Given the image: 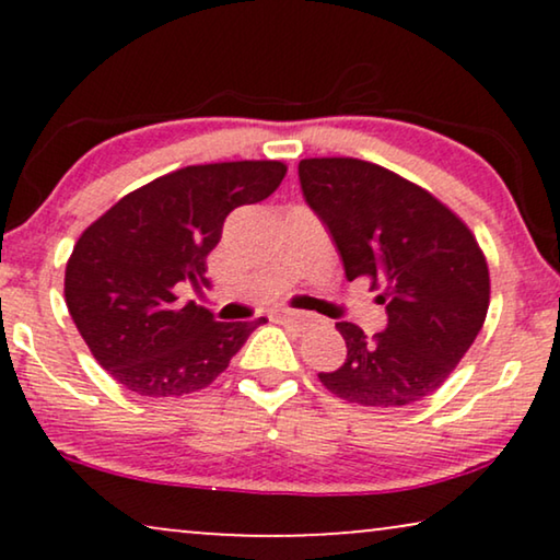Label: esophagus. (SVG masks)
<instances>
[{"label": "esophagus", "mask_w": 560, "mask_h": 560, "mask_svg": "<svg viewBox=\"0 0 560 560\" xmlns=\"http://www.w3.org/2000/svg\"><path fill=\"white\" fill-rule=\"evenodd\" d=\"M275 318H278V320H290V324H295L298 328H308V326L313 324V318L308 316V313L293 311V308H280V311H275Z\"/></svg>", "instance_id": "esophagus-1"}]
</instances>
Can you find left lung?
I'll use <instances>...</instances> for the list:
<instances>
[{"label": "left lung", "instance_id": "obj_1", "mask_svg": "<svg viewBox=\"0 0 560 560\" xmlns=\"http://www.w3.org/2000/svg\"><path fill=\"white\" fill-rule=\"evenodd\" d=\"M305 201L331 232L349 280L380 290L387 326L364 336L336 324L347 362L320 372L328 393L370 408H402L439 389L477 339L489 308V267L471 229L387 167L357 158H305Z\"/></svg>", "mask_w": 560, "mask_h": 560}]
</instances>
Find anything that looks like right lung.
Returning a JSON list of instances; mask_svg holds the SVG:
<instances>
[{
  "instance_id": "add662e5",
  "label": "right lung",
  "mask_w": 560,
  "mask_h": 560,
  "mask_svg": "<svg viewBox=\"0 0 560 560\" xmlns=\"http://www.w3.org/2000/svg\"><path fill=\"white\" fill-rule=\"evenodd\" d=\"M280 160L188 165L119 198L83 229L66 265V305L91 354L121 387L180 397L209 387L265 318L224 324L180 280L206 282V257L236 206L265 201Z\"/></svg>"
}]
</instances>
